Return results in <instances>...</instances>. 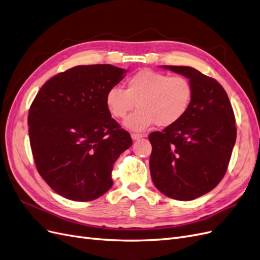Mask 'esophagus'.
<instances>
[{"mask_svg":"<svg viewBox=\"0 0 260 260\" xmlns=\"http://www.w3.org/2000/svg\"><path fill=\"white\" fill-rule=\"evenodd\" d=\"M131 136H132L133 140H138V139H140L142 137H145V135H142V134H136V133H133Z\"/></svg>","mask_w":260,"mask_h":260,"instance_id":"obj_1","label":"esophagus"}]
</instances>
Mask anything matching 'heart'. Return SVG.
I'll return each instance as SVG.
<instances>
[{
	"instance_id": "heart-1",
	"label": "heart",
	"mask_w": 260,
	"mask_h": 260,
	"mask_svg": "<svg viewBox=\"0 0 260 260\" xmlns=\"http://www.w3.org/2000/svg\"><path fill=\"white\" fill-rule=\"evenodd\" d=\"M193 94V86L186 77L144 69L131 75L125 89H109L106 106L113 118L124 119L137 105L138 109L124 125L141 132L155 123L167 127L180 121L189 110Z\"/></svg>"
}]
</instances>
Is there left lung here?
I'll return each mask as SVG.
<instances>
[{
    "label": "left lung",
    "mask_w": 260,
    "mask_h": 260,
    "mask_svg": "<svg viewBox=\"0 0 260 260\" xmlns=\"http://www.w3.org/2000/svg\"><path fill=\"white\" fill-rule=\"evenodd\" d=\"M163 68L188 78L194 94L180 121L149 135L150 173L163 194L191 201L223 178L237 139L236 118L227 93L215 79L191 67Z\"/></svg>",
    "instance_id": "obj_1"
}]
</instances>
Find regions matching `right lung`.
Here are the masks:
<instances>
[{
    "label": "right lung",
    "mask_w": 260,
    "mask_h": 260,
    "mask_svg": "<svg viewBox=\"0 0 260 260\" xmlns=\"http://www.w3.org/2000/svg\"><path fill=\"white\" fill-rule=\"evenodd\" d=\"M127 71L77 66L41 87L28 114L30 146L41 177L56 193L93 201L113 185L114 162L133 141L111 118L106 94Z\"/></svg>",
    "instance_id": "obj_1"
}]
</instances>
